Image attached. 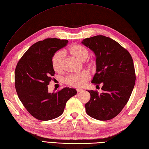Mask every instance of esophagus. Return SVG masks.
<instances>
[{
  "mask_svg": "<svg viewBox=\"0 0 149 149\" xmlns=\"http://www.w3.org/2000/svg\"><path fill=\"white\" fill-rule=\"evenodd\" d=\"M77 92H80L83 91V90L81 88H77Z\"/></svg>",
  "mask_w": 149,
  "mask_h": 149,
  "instance_id": "1",
  "label": "esophagus"
}]
</instances>
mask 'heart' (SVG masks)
Returning <instances> with one entry per match:
<instances>
[{
  "instance_id": "1",
  "label": "heart",
  "mask_w": 149,
  "mask_h": 149,
  "mask_svg": "<svg viewBox=\"0 0 149 149\" xmlns=\"http://www.w3.org/2000/svg\"><path fill=\"white\" fill-rule=\"evenodd\" d=\"M70 51L72 56H74L81 61L86 60L88 56V51L85 47L81 45H74L72 46ZM65 52L64 50H61L54 54L52 59V64L53 69L56 71L59 72L63 68V59L64 57ZM90 78V74L88 72L83 71L80 73L72 74L69 75L65 78V82L66 84L74 86H83Z\"/></svg>"
}]
</instances>
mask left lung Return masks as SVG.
<instances>
[{
	"label": "left lung",
	"instance_id": "obj_1",
	"mask_svg": "<svg viewBox=\"0 0 149 149\" xmlns=\"http://www.w3.org/2000/svg\"><path fill=\"white\" fill-rule=\"evenodd\" d=\"M81 43L95 54L96 72L92 83L102 85L103 90L100 94L87 90L90 99L86 112L98 120H109L120 113L131 96L136 79L133 59L119 43L103 35L85 38Z\"/></svg>",
	"mask_w": 149,
	"mask_h": 149
}]
</instances>
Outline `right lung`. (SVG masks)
<instances>
[{
	"instance_id": "1",
	"label": "right lung",
	"mask_w": 149,
	"mask_h": 149,
	"mask_svg": "<svg viewBox=\"0 0 149 149\" xmlns=\"http://www.w3.org/2000/svg\"><path fill=\"white\" fill-rule=\"evenodd\" d=\"M67 40L47 38L32 45L17 63L15 87L21 102L31 116L41 121L55 119L63 113L67 101L77 92L66 87L49 93L48 85L54 76L52 59Z\"/></svg>"
}]
</instances>
